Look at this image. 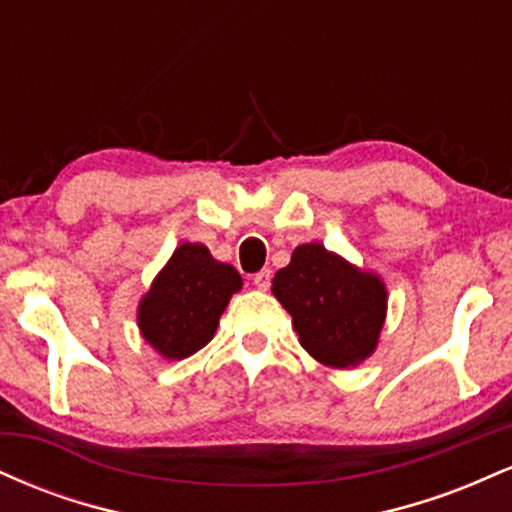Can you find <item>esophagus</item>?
Instances as JSON below:
<instances>
[{"mask_svg":"<svg viewBox=\"0 0 512 512\" xmlns=\"http://www.w3.org/2000/svg\"><path fill=\"white\" fill-rule=\"evenodd\" d=\"M252 284H255L260 291H267L269 284H272V272H269V269H262V272L252 276Z\"/></svg>","mask_w":512,"mask_h":512,"instance_id":"34e87169","label":"esophagus"}]
</instances>
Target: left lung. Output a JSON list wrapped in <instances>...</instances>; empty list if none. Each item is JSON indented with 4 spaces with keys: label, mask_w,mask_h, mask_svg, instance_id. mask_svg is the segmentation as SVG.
Segmentation results:
<instances>
[{
    "label": "left lung",
    "mask_w": 512,
    "mask_h": 512,
    "mask_svg": "<svg viewBox=\"0 0 512 512\" xmlns=\"http://www.w3.org/2000/svg\"><path fill=\"white\" fill-rule=\"evenodd\" d=\"M272 293L291 315L298 342L322 366L356 368L378 349L387 317L385 281L325 245H298L274 274Z\"/></svg>",
    "instance_id": "1"
}]
</instances>
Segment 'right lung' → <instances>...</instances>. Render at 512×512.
I'll use <instances>...</instances> for the list:
<instances>
[{"instance_id":"1","label":"right lung","mask_w":512,"mask_h":512,"mask_svg":"<svg viewBox=\"0 0 512 512\" xmlns=\"http://www.w3.org/2000/svg\"><path fill=\"white\" fill-rule=\"evenodd\" d=\"M240 289L236 267L214 260L207 245H178L137 305L142 339L168 361L197 354L214 339L223 310Z\"/></svg>"}]
</instances>
